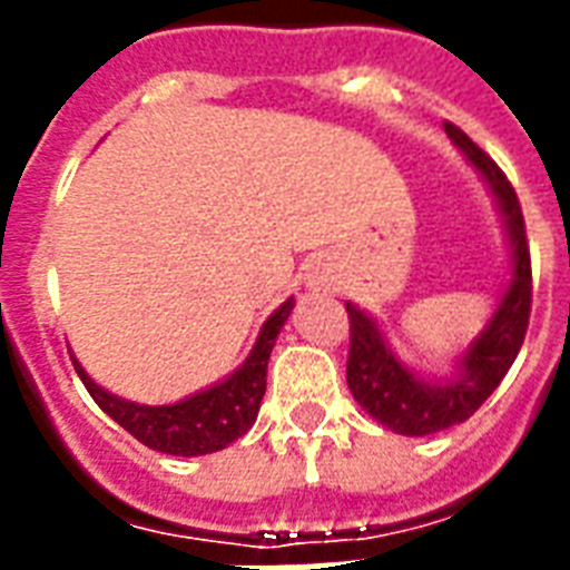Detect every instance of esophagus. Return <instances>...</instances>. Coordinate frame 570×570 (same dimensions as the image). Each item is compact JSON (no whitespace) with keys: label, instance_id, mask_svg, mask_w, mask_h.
<instances>
[{"label":"esophagus","instance_id":"34e87169","mask_svg":"<svg viewBox=\"0 0 570 570\" xmlns=\"http://www.w3.org/2000/svg\"><path fill=\"white\" fill-rule=\"evenodd\" d=\"M331 284H334V277L328 275V268L313 266L311 272H307V286H311L313 293H328Z\"/></svg>","mask_w":570,"mask_h":570}]
</instances>
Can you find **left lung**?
Returning <instances> with one entry per match:
<instances>
[{"label":"left lung","instance_id":"1","mask_svg":"<svg viewBox=\"0 0 570 570\" xmlns=\"http://www.w3.org/2000/svg\"><path fill=\"white\" fill-rule=\"evenodd\" d=\"M443 129L452 145L464 154V159L476 168L494 197L512 263H509V281L491 320L461 348V355L455 357L446 375H429L407 366L393 352L379 320L361 311L355 302H346L348 322H352V348H348L346 366L348 390L373 420H379L390 432L407 434V438L443 432L476 414L479 405L494 393L497 384L509 373V366L514 364L523 346L527 325H530L532 268L518 195L494 159L482 154L459 127L443 124Z\"/></svg>","mask_w":570,"mask_h":570}]
</instances>
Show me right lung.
Listing matches in <instances>:
<instances>
[{
	"label": "right lung",
	"mask_w": 570,
	"mask_h": 570,
	"mask_svg": "<svg viewBox=\"0 0 570 570\" xmlns=\"http://www.w3.org/2000/svg\"><path fill=\"white\" fill-rule=\"evenodd\" d=\"M293 307V298H286L263 322L257 343L248 352V357L242 361V366H236L222 381L197 390V393L180 399V402H171V405H138V402L115 396L85 373L82 364L73 355L70 357H73L76 373H79L82 384L94 396V402L115 423L124 425L136 441H141L156 452L191 459V455H206V452H218L224 446H230L254 425L263 393H266L268 355H272L277 334L284 328V322L289 320Z\"/></svg>",
	"instance_id": "right-lung-1"
}]
</instances>
